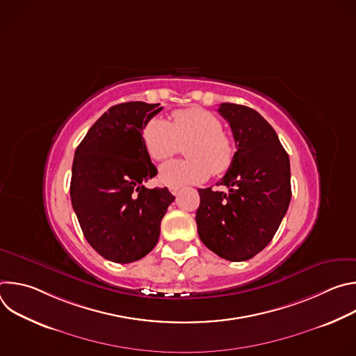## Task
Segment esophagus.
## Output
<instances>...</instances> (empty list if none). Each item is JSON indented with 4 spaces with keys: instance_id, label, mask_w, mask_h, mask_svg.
<instances>
[{
    "instance_id": "esophagus-1",
    "label": "esophagus",
    "mask_w": 356,
    "mask_h": 356,
    "mask_svg": "<svg viewBox=\"0 0 356 356\" xmlns=\"http://www.w3.org/2000/svg\"><path fill=\"white\" fill-rule=\"evenodd\" d=\"M179 190H180L179 187H170V193H172L173 195H177V194H179Z\"/></svg>"
}]
</instances>
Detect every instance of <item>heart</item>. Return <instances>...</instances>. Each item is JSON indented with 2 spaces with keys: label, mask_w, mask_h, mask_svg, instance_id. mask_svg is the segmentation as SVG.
I'll return each instance as SVG.
<instances>
[{
  "label": "heart",
  "mask_w": 356,
  "mask_h": 356,
  "mask_svg": "<svg viewBox=\"0 0 356 356\" xmlns=\"http://www.w3.org/2000/svg\"><path fill=\"white\" fill-rule=\"evenodd\" d=\"M145 149L149 156L162 162L186 147V161H172L159 170V180L170 187L198 184L210 173L227 172L235 159V143L222 132V124L213 113L193 107L175 111L172 124L150 120L142 129Z\"/></svg>",
  "instance_id": "obj_1"
}]
</instances>
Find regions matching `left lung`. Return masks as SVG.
<instances>
[{
	"label": "left lung",
	"mask_w": 356,
	"mask_h": 356,
	"mask_svg": "<svg viewBox=\"0 0 356 356\" xmlns=\"http://www.w3.org/2000/svg\"><path fill=\"white\" fill-rule=\"evenodd\" d=\"M218 113L235 139V159L220 184L198 188V236L218 257L241 262L275 236L291 198L290 161L275 129L255 110L222 103ZM218 184V183H217Z\"/></svg>",
	"instance_id": "1"
}]
</instances>
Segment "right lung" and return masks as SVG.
<instances>
[{
    "mask_svg": "<svg viewBox=\"0 0 356 356\" xmlns=\"http://www.w3.org/2000/svg\"><path fill=\"white\" fill-rule=\"evenodd\" d=\"M131 101L111 107L76 149L70 198L87 242L115 264L142 259L155 248L175 195L147 188L158 175L142 129L163 107Z\"/></svg>",
    "mask_w": 356,
    "mask_h": 356,
    "instance_id": "add662e5",
    "label": "right lung"
}]
</instances>
